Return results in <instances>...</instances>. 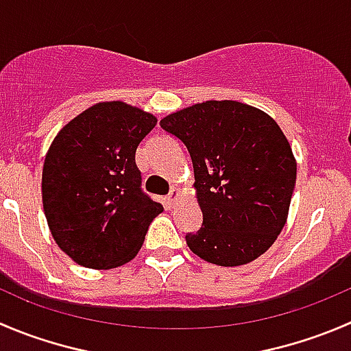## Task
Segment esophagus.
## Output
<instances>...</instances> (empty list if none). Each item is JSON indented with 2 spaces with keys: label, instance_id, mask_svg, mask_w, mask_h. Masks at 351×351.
<instances>
[{
  "label": "esophagus",
  "instance_id": "esophagus-1",
  "mask_svg": "<svg viewBox=\"0 0 351 351\" xmlns=\"http://www.w3.org/2000/svg\"><path fill=\"white\" fill-rule=\"evenodd\" d=\"M180 195H182V192H180V189H176V186H173L171 189V192L168 193V204H171V206H175L176 202H178V199H180Z\"/></svg>",
  "mask_w": 351,
  "mask_h": 351
}]
</instances>
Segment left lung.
I'll use <instances>...</instances> for the list:
<instances>
[{
    "mask_svg": "<svg viewBox=\"0 0 351 351\" xmlns=\"http://www.w3.org/2000/svg\"><path fill=\"white\" fill-rule=\"evenodd\" d=\"M186 145L202 226L185 237L204 261L223 267L261 257L285 228L297 161L280 125L238 101H206L159 121Z\"/></svg>",
    "mask_w": 351,
    "mask_h": 351,
    "instance_id": "left-lung-1",
    "label": "left lung"
}]
</instances>
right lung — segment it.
Here are the masks:
<instances>
[{"mask_svg":"<svg viewBox=\"0 0 351 351\" xmlns=\"http://www.w3.org/2000/svg\"><path fill=\"white\" fill-rule=\"evenodd\" d=\"M158 123L123 101L93 104L68 121L47 149L43 206L58 247L78 266L130 262L162 206L141 190L135 151Z\"/></svg>","mask_w":351,"mask_h":351,"instance_id":"add662e5","label":"right lung"}]
</instances>
